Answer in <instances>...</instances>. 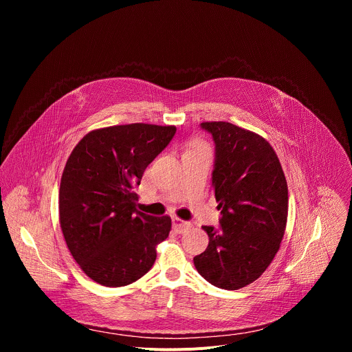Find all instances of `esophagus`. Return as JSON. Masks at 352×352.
Returning a JSON list of instances; mask_svg holds the SVG:
<instances>
[{
  "label": "esophagus",
  "instance_id": "34e87169",
  "mask_svg": "<svg viewBox=\"0 0 352 352\" xmlns=\"http://www.w3.org/2000/svg\"><path fill=\"white\" fill-rule=\"evenodd\" d=\"M190 227V223L188 221H184L181 220L179 217H173V228L177 231V232H184L185 230H188Z\"/></svg>",
  "mask_w": 352,
  "mask_h": 352
}]
</instances>
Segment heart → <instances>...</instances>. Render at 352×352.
<instances>
[{
  "label": "heart",
  "mask_w": 352,
  "mask_h": 352,
  "mask_svg": "<svg viewBox=\"0 0 352 352\" xmlns=\"http://www.w3.org/2000/svg\"><path fill=\"white\" fill-rule=\"evenodd\" d=\"M195 147H204L202 143H195Z\"/></svg>",
  "instance_id": "b5f03b06"
}]
</instances>
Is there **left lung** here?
Returning a JSON list of instances; mask_svg holds the SVG:
<instances>
[{"label": "left lung", "mask_w": 352, "mask_h": 352, "mask_svg": "<svg viewBox=\"0 0 352 352\" xmlns=\"http://www.w3.org/2000/svg\"><path fill=\"white\" fill-rule=\"evenodd\" d=\"M212 133V174L220 228L204 226L209 245L193 258L199 274L223 289L258 280L280 249L288 216V188L280 160L261 135L224 121L200 124Z\"/></svg>", "instance_id": "obj_1"}]
</instances>
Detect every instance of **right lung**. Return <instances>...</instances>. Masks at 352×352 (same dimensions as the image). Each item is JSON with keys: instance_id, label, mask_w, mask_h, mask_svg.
Masks as SVG:
<instances>
[{"instance_id": "obj_1", "label": "right lung", "mask_w": 352, "mask_h": 352, "mask_svg": "<svg viewBox=\"0 0 352 352\" xmlns=\"http://www.w3.org/2000/svg\"><path fill=\"white\" fill-rule=\"evenodd\" d=\"M175 131L140 122L100 128L72 150L61 177L60 224L72 258L93 281L122 287L152 269L171 219L139 212L135 189Z\"/></svg>"}]
</instances>
